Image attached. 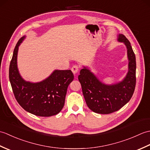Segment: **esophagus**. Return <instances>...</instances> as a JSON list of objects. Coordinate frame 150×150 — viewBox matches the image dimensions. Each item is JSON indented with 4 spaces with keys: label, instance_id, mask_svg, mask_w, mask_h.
<instances>
[{
    "label": "esophagus",
    "instance_id": "1",
    "mask_svg": "<svg viewBox=\"0 0 150 150\" xmlns=\"http://www.w3.org/2000/svg\"><path fill=\"white\" fill-rule=\"evenodd\" d=\"M79 70V67L77 65H74L72 68H71V71L73 73V74H76Z\"/></svg>",
    "mask_w": 150,
    "mask_h": 150
}]
</instances>
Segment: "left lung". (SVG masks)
Returning <instances> with one entry per match:
<instances>
[{
    "label": "left lung",
    "mask_w": 150,
    "mask_h": 150,
    "mask_svg": "<svg viewBox=\"0 0 150 150\" xmlns=\"http://www.w3.org/2000/svg\"><path fill=\"white\" fill-rule=\"evenodd\" d=\"M118 40L127 47L129 70L124 81L115 85L102 83L89 69H82L79 81L87 106L95 113L109 114L122 108L131 99L136 85V59L135 53L128 39L122 34Z\"/></svg>",
    "instance_id": "left-lung-1"
}]
</instances>
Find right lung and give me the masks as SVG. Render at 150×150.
Wrapping results in <instances>:
<instances>
[{
    "mask_svg": "<svg viewBox=\"0 0 150 150\" xmlns=\"http://www.w3.org/2000/svg\"><path fill=\"white\" fill-rule=\"evenodd\" d=\"M18 40L13 51L9 69V78L14 96L24 110L35 115L50 117L59 113L65 103L67 89L74 76L71 70H55L46 80L31 83L22 79L17 69Z\"/></svg>",
    "mask_w": 150,
    "mask_h": 150,
    "instance_id": "obj_1",
    "label": "right lung"
}]
</instances>
